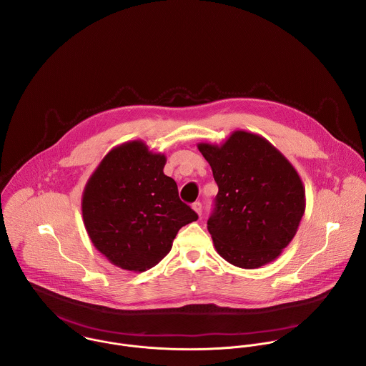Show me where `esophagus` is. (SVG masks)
<instances>
[{
    "label": "esophagus",
    "mask_w": 366,
    "mask_h": 366,
    "mask_svg": "<svg viewBox=\"0 0 366 366\" xmlns=\"http://www.w3.org/2000/svg\"><path fill=\"white\" fill-rule=\"evenodd\" d=\"M193 209L199 214V215H202V211H203V206H202V203L200 202H196V203H193Z\"/></svg>",
    "instance_id": "1"
}]
</instances>
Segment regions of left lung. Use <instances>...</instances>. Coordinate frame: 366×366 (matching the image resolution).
<instances>
[{
    "instance_id": "8db88e82",
    "label": "left lung",
    "mask_w": 366,
    "mask_h": 366,
    "mask_svg": "<svg viewBox=\"0 0 366 366\" xmlns=\"http://www.w3.org/2000/svg\"><path fill=\"white\" fill-rule=\"evenodd\" d=\"M197 148L218 186L207 221L215 251L242 269L274 261L295 238L306 209L297 170L267 139L248 131Z\"/></svg>"
}]
</instances>
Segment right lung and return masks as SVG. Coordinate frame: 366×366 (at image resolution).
<instances>
[{
	"label": "right lung",
	"instance_id": "1",
	"mask_svg": "<svg viewBox=\"0 0 366 366\" xmlns=\"http://www.w3.org/2000/svg\"><path fill=\"white\" fill-rule=\"evenodd\" d=\"M166 157L142 141L112 148L86 183V231L112 264L132 272L154 267L172 249L179 229L199 215L179 199L163 173Z\"/></svg>",
	"mask_w": 366,
	"mask_h": 366
}]
</instances>
